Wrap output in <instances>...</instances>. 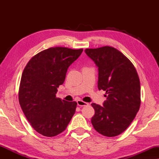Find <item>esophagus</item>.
Listing matches in <instances>:
<instances>
[{"mask_svg":"<svg viewBox=\"0 0 159 159\" xmlns=\"http://www.w3.org/2000/svg\"><path fill=\"white\" fill-rule=\"evenodd\" d=\"M77 105L79 106H86L88 105V103L82 101H81V100H78V101H77Z\"/></svg>","mask_w":159,"mask_h":159,"instance_id":"obj_1","label":"esophagus"}]
</instances>
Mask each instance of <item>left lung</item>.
Here are the masks:
<instances>
[{"label":"left lung","instance_id":"obj_1","mask_svg":"<svg viewBox=\"0 0 159 159\" xmlns=\"http://www.w3.org/2000/svg\"><path fill=\"white\" fill-rule=\"evenodd\" d=\"M85 53L98 69V90L106 91L103 106L92 103L91 123L98 132L115 137L127 129L140 106V83L132 63L110 46L87 48Z\"/></svg>","mask_w":159,"mask_h":159}]
</instances>
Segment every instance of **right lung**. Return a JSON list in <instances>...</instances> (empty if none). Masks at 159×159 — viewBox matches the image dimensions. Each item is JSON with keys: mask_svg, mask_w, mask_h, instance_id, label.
Segmentation results:
<instances>
[{"mask_svg": "<svg viewBox=\"0 0 159 159\" xmlns=\"http://www.w3.org/2000/svg\"><path fill=\"white\" fill-rule=\"evenodd\" d=\"M83 49L50 48L33 56L24 69L19 101L30 125L43 136L54 137L64 132L77 103L56 98L57 88L64 83L67 69Z\"/></svg>", "mask_w": 159, "mask_h": 159, "instance_id": "right-lung-1", "label": "right lung"}]
</instances>
